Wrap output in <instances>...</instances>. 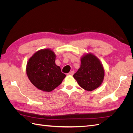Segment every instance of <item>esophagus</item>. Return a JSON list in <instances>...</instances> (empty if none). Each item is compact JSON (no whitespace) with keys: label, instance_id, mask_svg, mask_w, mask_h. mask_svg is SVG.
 Returning <instances> with one entry per match:
<instances>
[{"label":"esophagus","instance_id":"1","mask_svg":"<svg viewBox=\"0 0 133 133\" xmlns=\"http://www.w3.org/2000/svg\"><path fill=\"white\" fill-rule=\"evenodd\" d=\"M74 71H73V70H72V71H70L69 73H68V75H73V74H74Z\"/></svg>","mask_w":133,"mask_h":133}]
</instances>
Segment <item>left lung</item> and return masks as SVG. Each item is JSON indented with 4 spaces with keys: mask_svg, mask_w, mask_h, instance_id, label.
<instances>
[{
    "mask_svg": "<svg viewBox=\"0 0 133 133\" xmlns=\"http://www.w3.org/2000/svg\"><path fill=\"white\" fill-rule=\"evenodd\" d=\"M83 89L94 90L101 85L104 78V70L99 59L91 53L83 55L80 67L73 75Z\"/></svg>",
    "mask_w": 133,
    "mask_h": 133,
    "instance_id": "obj_1",
    "label": "left lung"
}]
</instances>
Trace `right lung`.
I'll list each match as a JSON object with an SVG mask.
<instances>
[{
	"mask_svg": "<svg viewBox=\"0 0 133 133\" xmlns=\"http://www.w3.org/2000/svg\"><path fill=\"white\" fill-rule=\"evenodd\" d=\"M55 54L49 49L40 50L29 59L26 74L38 89L50 92L62 83L66 76L55 64Z\"/></svg>",
	"mask_w": 133,
	"mask_h": 133,
	"instance_id": "add662e5",
	"label": "right lung"
}]
</instances>
